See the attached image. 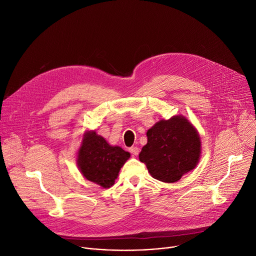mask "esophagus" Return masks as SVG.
<instances>
[{
	"label": "esophagus",
	"mask_w": 256,
	"mask_h": 256,
	"mask_svg": "<svg viewBox=\"0 0 256 256\" xmlns=\"http://www.w3.org/2000/svg\"><path fill=\"white\" fill-rule=\"evenodd\" d=\"M128 150H130V152L132 155H134V156H138V153H140V149L136 148V147H132V148H130Z\"/></svg>",
	"instance_id": "obj_1"
}]
</instances>
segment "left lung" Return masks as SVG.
Masks as SVG:
<instances>
[{
  "mask_svg": "<svg viewBox=\"0 0 256 256\" xmlns=\"http://www.w3.org/2000/svg\"><path fill=\"white\" fill-rule=\"evenodd\" d=\"M148 142L138 155L151 176L167 184L178 181L198 165L202 140L198 130L184 116L161 120L147 132Z\"/></svg>",
  "mask_w": 256,
  "mask_h": 256,
  "instance_id": "1",
  "label": "left lung"
}]
</instances>
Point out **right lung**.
I'll use <instances>...</instances> for the list:
<instances>
[{
	"mask_svg": "<svg viewBox=\"0 0 256 256\" xmlns=\"http://www.w3.org/2000/svg\"><path fill=\"white\" fill-rule=\"evenodd\" d=\"M130 157L128 152L118 146L109 144L95 130H86L77 152V165L87 180L109 188Z\"/></svg>",
	"mask_w": 256,
	"mask_h": 256,
	"instance_id": "obj_1",
	"label": "right lung"
}]
</instances>
